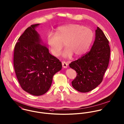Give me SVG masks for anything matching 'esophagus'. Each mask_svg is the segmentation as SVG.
Instances as JSON below:
<instances>
[{
    "instance_id": "esophagus-1",
    "label": "esophagus",
    "mask_w": 124,
    "mask_h": 124,
    "mask_svg": "<svg viewBox=\"0 0 124 124\" xmlns=\"http://www.w3.org/2000/svg\"><path fill=\"white\" fill-rule=\"evenodd\" d=\"M62 64L63 67L64 69H67L68 68V63L66 62H65V61L62 62Z\"/></svg>"
}]
</instances>
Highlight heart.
Returning a JSON list of instances; mask_svg holds the SVG:
<instances>
[{"label":"heart","instance_id":"1","mask_svg":"<svg viewBox=\"0 0 124 124\" xmlns=\"http://www.w3.org/2000/svg\"><path fill=\"white\" fill-rule=\"evenodd\" d=\"M93 37V31L89 28L69 24L58 27L55 33H48L46 41L51 53L55 56L60 54L64 43L66 47L62 56L69 58L73 54L78 57L84 54L90 46Z\"/></svg>","mask_w":124,"mask_h":124}]
</instances>
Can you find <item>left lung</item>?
Returning a JSON list of instances; mask_svg holds the SVG:
<instances>
[{
  "label": "left lung",
  "mask_w": 124,
  "mask_h": 124,
  "mask_svg": "<svg viewBox=\"0 0 124 124\" xmlns=\"http://www.w3.org/2000/svg\"><path fill=\"white\" fill-rule=\"evenodd\" d=\"M110 54L109 41L98 27L91 50L77 60L69 64L77 72L72 81L73 87L81 93H87L96 88L101 82L108 66Z\"/></svg>",
  "instance_id": "1"
}]
</instances>
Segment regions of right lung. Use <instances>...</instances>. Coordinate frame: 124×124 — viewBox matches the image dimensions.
Instances as JSON below:
<instances>
[{"label":"right lung","instance_id":"right-lung-1","mask_svg":"<svg viewBox=\"0 0 124 124\" xmlns=\"http://www.w3.org/2000/svg\"><path fill=\"white\" fill-rule=\"evenodd\" d=\"M40 24L28 27L19 37L14 53V67L18 81L28 93L40 96L49 89L53 76L62 69L59 60L51 54L36 31Z\"/></svg>","mask_w":124,"mask_h":124}]
</instances>
